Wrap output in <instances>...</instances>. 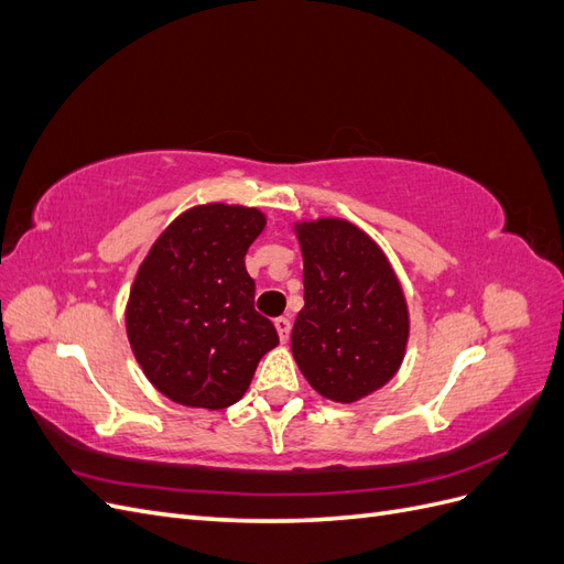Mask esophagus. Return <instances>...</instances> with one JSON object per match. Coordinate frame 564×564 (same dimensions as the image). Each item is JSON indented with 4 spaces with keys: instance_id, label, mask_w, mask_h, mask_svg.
Masks as SVG:
<instances>
[{
    "instance_id": "1",
    "label": "esophagus",
    "mask_w": 564,
    "mask_h": 564,
    "mask_svg": "<svg viewBox=\"0 0 564 564\" xmlns=\"http://www.w3.org/2000/svg\"><path fill=\"white\" fill-rule=\"evenodd\" d=\"M275 329H278V336L284 344V340H289V334H292V322H289L286 317H278L275 319Z\"/></svg>"
}]
</instances>
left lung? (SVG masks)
<instances>
[{
    "label": "left lung",
    "mask_w": 564,
    "mask_h": 564,
    "mask_svg": "<svg viewBox=\"0 0 564 564\" xmlns=\"http://www.w3.org/2000/svg\"><path fill=\"white\" fill-rule=\"evenodd\" d=\"M305 305L294 360L322 398L352 404L395 377L409 340L402 284L383 249L346 218L296 220Z\"/></svg>",
    "instance_id": "left-lung-1"
}]
</instances>
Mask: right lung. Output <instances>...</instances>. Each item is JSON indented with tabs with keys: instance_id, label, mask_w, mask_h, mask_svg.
Segmentation results:
<instances>
[{
	"instance_id": "right-lung-1",
	"label": "right lung",
	"mask_w": 564,
	"mask_h": 564,
	"mask_svg": "<svg viewBox=\"0 0 564 564\" xmlns=\"http://www.w3.org/2000/svg\"><path fill=\"white\" fill-rule=\"evenodd\" d=\"M265 214L209 202L183 212L150 247L127 301V336L145 379L193 409L240 400L261 357L280 344L253 311L245 256Z\"/></svg>"
}]
</instances>
